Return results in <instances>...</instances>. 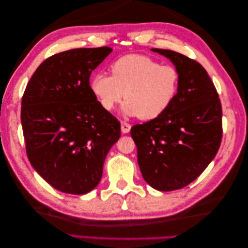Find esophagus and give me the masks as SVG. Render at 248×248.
Listing matches in <instances>:
<instances>
[{"mask_svg": "<svg viewBox=\"0 0 248 248\" xmlns=\"http://www.w3.org/2000/svg\"><path fill=\"white\" fill-rule=\"evenodd\" d=\"M120 127H121V132H123L124 134H127V133L130 132L131 125L129 124H127V123H124V121H121Z\"/></svg>", "mask_w": 248, "mask_h": 248, "instance_id": "obj_1", "label": "esophagus"}]
</instances>
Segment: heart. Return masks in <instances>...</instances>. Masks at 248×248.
<instances>
[{
  "label": "heart",
  "instance_id": "1",
  "mask_svg": "<svg viewBox=\"0 0 248 248\" xmlns=\"http://www.w3.org/2000/svg\"><path fill=\"white\" fill-rule=\"evenodd\" d=\"M112 77L98 73L91 81V89L100 105L112 110L124 96L121 110L127 116L151 120L170 107L179 87L175 67L161 65L149 56L130 54L110 66Z\"/></svg>",
  "mask_w": 248,
  "mask_h": 248
}]
</instances>
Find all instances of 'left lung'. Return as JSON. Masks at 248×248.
Segmentation results:
<instances>
[{
  "label": "left lung",
  "instance_id": "8db88e82",
  "mask_svg": "<svg viewBox=\"0 0 248 248\" xmlns=\"http://www.w3.org/2000/svg\"><path fill=\"white\" fill-rule=\"evenodd\" d=\"M179 73L170 107L159 117L131 128L144 180L157 191L193 182L217 155L222 140V105L213 82L196 61L175 51L151 49Z\"/></svg>",
  "mask_w": 248,
  "mask_h": 248
}]
</instances>
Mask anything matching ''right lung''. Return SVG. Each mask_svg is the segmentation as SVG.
<instances>
[{"mask_svg":"<svg viewBox=\"0 0 248 248\" xmlns=\"http://www.w3.org/2000/svg\"><path fill=\"white\" fill-rule=\"evenodd\" d=\"M112 49H72L52 55L31 76L21 102L26 154L34 170L62 193L96 187L120 123L89 86L92 71Z\"/></svg>","mask_w":248,"mask_h":248,"instance_id":"obj_1","label":"right lung"}]
</instances>
